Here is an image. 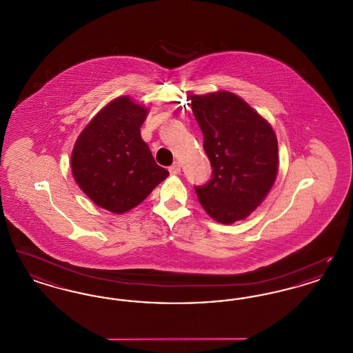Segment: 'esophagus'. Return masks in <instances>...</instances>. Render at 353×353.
Returning a JSON list of instances; mask_svg holds the SVG:
<instances>
[{"label": "esophagus", "mask_w": 353, "mask_h": 353, "mask_svg": "<svg viewBox=\"0 0 353 353\" xmlns=\"http://www.w3.org/2000/svg\"><path fill=\"white\" fill-rule=\"evenodd\" d=\"M180 172H181V165H180L179 163H173V164L169 167V173L173 174V176L179 174Z\"/></svg>", "instance_id": "34e87169"}]
</instances>
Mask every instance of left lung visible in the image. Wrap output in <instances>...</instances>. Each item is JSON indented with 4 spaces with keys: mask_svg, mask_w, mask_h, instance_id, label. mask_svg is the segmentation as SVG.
I'll list each match as a JSON object with an SVG mask.
<instances>
[{
    "mask_svg": "<svg viewBox=\"0 0 353 353\" xmlns=\"http://www.w3.org/2000/svg\"><path fill=\"white\" fill-rule=\"evenodd\" d=\"M213 174L196 186L205 212L230 225L249 217L269 194L278 174V140L269 121L238 95L216 91L192 95Z\"/></svg>",
    "mask_w": 353,
    "mask_h": 353,
    "instance_id": "8db88e82",
    "label": "left lung"
}]
</instances>
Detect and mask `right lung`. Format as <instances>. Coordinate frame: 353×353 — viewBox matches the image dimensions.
<instances>
[{
    "mask_svg": "<svg viewBox=\"0 0 353 353\" xmlns=\"http://www.w3.org/2000/svg\"><path fill=\"white\" fill-rule=\"evenodd\" d=\"M148 112L131 97H119L91 119L74 144L75 183L95 205L114 214L136 208L169 176L140 134Z\"/></svg>",
    "mask_w": 353,
    "mask_h": 353,
    "instance_id": "1",
    "label": "right lung"
}]
</instances>
